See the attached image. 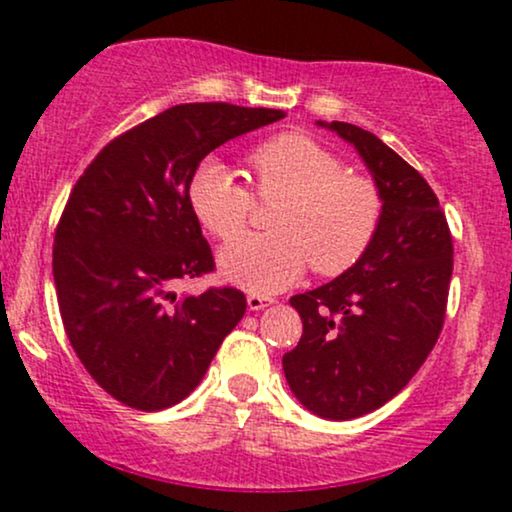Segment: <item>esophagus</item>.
<instances>
[{"label":"esophagus","mask_w":512,"mask_h":512,"mask_svg":"<svg viewBox=\"0 0 512 512\" xmlns=\"http://www.w3.org/2000/svg\"><path fill=\"white\" fill-rule=\"evenodd\" d=\"M274 301L269 296H260V293H250L248 296V308L255 313V310H264L267 305H272Z\"/></svg>","instance_id":"obj_1"}]
</instances>
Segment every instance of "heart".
I'll return each instance as SVG.
<instances>
[{
    "instance_id": "heart-1",
    "label": "heart",
    "mask_w": 512,
    "mask_h": 512,
    "mask_svg": "<svg viewBox=\"0 0 512 512\" xmlns=\"http://www.w3.org/2000/svg\"><path fill=\"white\" fill-rule=\"evenodd\" d=\"M255 197L279 202L269 216L272 236H250L219 255L223 279L252 293L296 284L305 267L337 276L366 255L383 219V197L373 180L344 173L337 154L305 134H279L250 154ZM192 214L219 240L248 226L252 197L233 170L209 156L187 185Z\"/></svg>"
}]
</instances>
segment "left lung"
I'll use <instances>...</instances> for the list:
<instances>
[{"mask_svg":"<svg viewBox=\"0 0 512 512\" xmlns=\"http://www.w3.org/2000/svg\"><path fill=\"white\" fill-rule=\"evenodd\" d=\"M317 125L337 132L363 158L383 197V219L354 267L291 298L303 334L284 354V375L305 409L349 421L404 390L436 346L448 305L452 238L419 170L373 132L349 122Z\"/></svg>","mask_w":512,"mask_h":512,"instance_id":"1","label":"left lung"}]
</instances>
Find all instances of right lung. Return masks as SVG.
<instances>
[{
    "mask_svg": "<svg viewBox=\"0 0 512 512\" xmlns=\"http://www.w3.org/2000/svg\"><path fill=\"white\" fill-rule=\"evenodd\" d=\"M281 117L175 105L113 139L76 180L52 250L57 303L79 361L117 402L142 411L182 402L245 315L238 289L175 293L214 269L187 185L216 146Z\"/></svg>",
    "mask_w": 512,
    "mask_h": 512,
    "instance_id": "1",
    "label": "right lung"
}]
</instances>
